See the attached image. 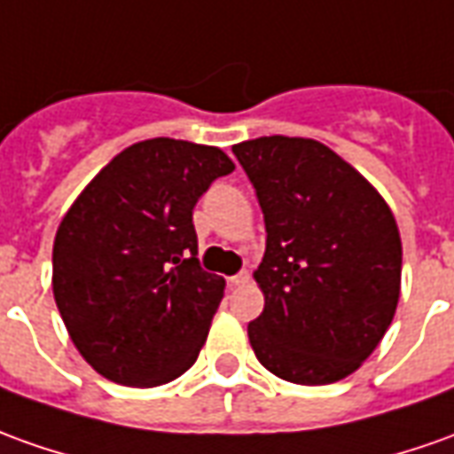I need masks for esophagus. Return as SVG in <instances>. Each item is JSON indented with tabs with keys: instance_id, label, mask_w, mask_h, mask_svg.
Returning <instances> with one entry per match:
<instances>
[{
	"instance_id": "obj_1",
	"label": "esophagus",
	"mask_w": 454,
	"mask_h": 454,
	"mask_svg": "<svg viewBox=\"0 0 454 454\" xmlns=\"http://www.w3.org/2000/svg\"><path fill=\"white\" fill-rule=\"evenodd\" d=\"M247 281H249V271H247V269H242L239 274L230 277V284H232V286H245Z\"/></svg>"
}]
</instances>
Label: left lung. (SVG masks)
Listing matches in <instances>:
<instances>
[{"instance_id": "obj_1", "label": "left lung", "mask_w": 454, "mask_h": 454, "mask_svg": "<svg viewBox=\"0 0 454 454\" xmlns=\"http://www.w3.org/2000/svg\"><path fill=\"white\" fill-rule=\"evenodd\" d=\"M264 212L254 271L264 311L249 326L259 364L301 386L351 376L386 336L400 296L403 245L386 200L311 137L232 145Z\"/></svg>"}]
</instances>
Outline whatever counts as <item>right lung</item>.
Masks as SVG:
<instances>
[{"label":"right lung","mask_w":454,"mask_h":454,"mask_svg":"<svg viewBox=\"0 0 454 454\" xmlns=\"http://www.w3.org/2000/svg\"><path fill=\"white\" fill-rule=\"evenodd\" d=\"M232 170L220 148L150 137L118 153L68 207L51 286L96 373L153 388L195 364L224 279L197 262L192 209Z\"/></svg>","instance_id":"1"}]
</instances>
